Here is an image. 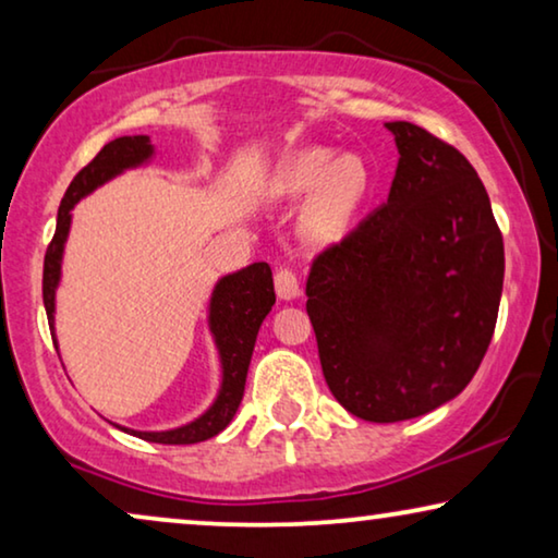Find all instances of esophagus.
Returning a JSON list of instances; mask_svg holds the SVG:
<instances>
[{
  "instance_id": "obj_1",
  "label": "esophagus",
  "mask_w": 558,
  "mask_h": 558,
  "mask_svg": "<svg viewBox=\"0 0 558 558\" xmlns=\"http://www.w3.org/2000/svg\"><path fill=\"white\" fill-rule=\"evenodd\" d=\"M274 284H277V294L279 300H296L300 296V279L292 269H279L277 277H274Z\"/></svg>"
}]
</instances>
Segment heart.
<instances>
[{
    "label": "heart",
    "instance_id": "heart-1",
    "mask_svg": "<svg viewBox=\"0 0 558 558\" xmlns=\"http://www.w3.org/2000/svg\"><path fill=\"white\" fill-rule=\"evenodd\" d=\"M368 167L361 157L342 155L327 147H307L289 155L266 182L271 201L310 197L300 216L304 241L325 246L338 241L353 213L368 193Z\"/></svg>",
    "mask_w": 558,
    "mask_h": 558
}]
</instances>
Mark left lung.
I'll use <instances>...</instances> for the list:
<instances>
[{
    "mask_svg": "<svg viewBox=\"0 0 558 558\" xmlns=\"http://www.w3.org/2000/svg\"><path fill=\"white\" fill-rule=\"evenodd\" d=\"M399 165L388 201L323 251L307 279L327 386L342 409L391 424L464 391L498 319L502 235L464 155L388 121Z\"/></svg>",
    "mask_w": 558,
    "mask_h": 558,
    "instance_id": "1",
    "label": "left lung"
}]
</instances>
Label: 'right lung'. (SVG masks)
Here are the masks:
<instances>
[{"instance_id": "1", "label": "right lung", "mask_w": 558, "mask_h": 558, "mask_svg": "<svg viewBox=\"0 0 558 558\" xmlns=\"http://www.w3.org/2000/svg\"><path fill=\"white\" fill-rule=\"evenodd\" d=\"M151 157H155V144L149 142V136H119V140L106 144V147L75 174L71 187L65 190V197L60 201L58 208L56 235H52L48 254H45L43 269V302L45 312H48V323L56 348V294L60 284V274H63L65 241L68 233H71V210L75 208V203L94 193L96 187H101L104 182L113 180L117 174L126 170H134V167L147 165ZM274 302H277V294H274L271 269L266 262L248 264L239 271L220 277L218 284L213 287L208 304V327L220 357V388L216 401H213L201 416L193 418V422L174 426V429L140 432L121 424L113 426L132 434V437L155 441V445H195V441H205L223 432L241 407L258 327H262L264 317L271 312Z\"/></svg>"}]
</instances>
